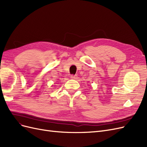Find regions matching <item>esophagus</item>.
<instances>
[{
    "label": "esophagus",
    "mask_w": 147,
    "mask_h": 147,
    "mask_svg": "<svg viewBox=\"0 0 147 147\" xmlns=\"http://www.w3.org/2000/svg\"><path fill=\"white\" fill-rule=\"evenodd\" d=\"M70 78L72 79H76L77 78V75H71V76H70Z\"/></svg>",
    "instance_id": "esophagus-1"
}]
</instances>
